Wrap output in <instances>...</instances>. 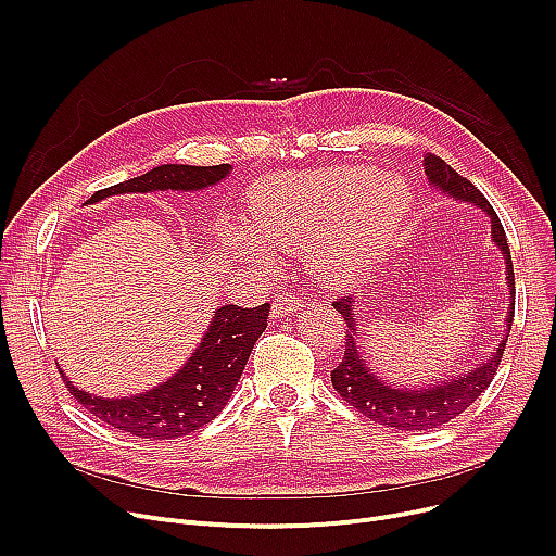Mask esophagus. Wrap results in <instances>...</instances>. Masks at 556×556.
<instances>
[{
    "label": "esophagus",
    "mask_w": 556,
    "mask_h": 556,
    "mask_svg": "<svg viewBox=\"0 0 556 556\" xmlns=\"http://www.w3.org/2000/svg\"><path fill=\"white\" fill-rule=\"evenodd\" d=\"M304 304H306L304 298H300V295H295V293H281V295L277 298V302L273 304V315L279 317V315L295 313V311H300Z\"/></svg>",
    "instance_id": "1"
}]
</instances>
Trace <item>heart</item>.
I'll return each mask as SVG.
<instances>
[{"label":"heart","mask_w":556,"mask_h":556,"mask_svg":"<svg viewBox=\"0 0 556 556\" xmlns=\"http://www.w3.org/2000/svg\"><path fill=\"white\" fill-rule=\"evenodd\" d=\"M413 212V191L396 175L367 166H333L313 173L277 175L252 200V227L239 241L266 256L258 239L281 250L308 249L317 277L344 283L363 277L396 241Z\"/></svg>","instance_id":"heart-1"}]
</instances>
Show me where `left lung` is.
<instances>
[{
  "instance_id": "8db88e82",
  "label": "left lung",
  "mask_w": 556,
  "mask_h": 556,
  "mask_svg": "<svg viewBox=\"0 0 556 556\" xmlns=\"http://www.w3.org/2000/svg\"><path fill=\"white\" fill-rule=\"evenodd\" d=\"M426 175L432 187L440 191L466 200L476 202L482 212L491 218V239L501 248L505 263H507V283H509V311H507V331H511L514 323V302H516V286H514V266L511 254L507 245V237L498 214L493 212L489 200L480 193L471 180L462 178L457 170H453L442 157L426 155L424 160ZM354 298H340L333 302V308L344 317V356L340 365L331 371V383L336 392L356 410L371 421L396 428V430H430L442 424H448L457 415H462L489 386L493 374L498 371L501 358L505 354V344L509 333L503 336L501 344L495 346L493 356L482 363L480 367L466 371L462 376L448 378L442 381V386L432 388H417V390H403L399 386H390L381 378L374 376V369H369L361 356V346L356 344V313H354Z\"/></svg>"
}]
</instances>
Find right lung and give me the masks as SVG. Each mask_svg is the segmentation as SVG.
<instances>
[{
    "mask_svg": "<svg viewBox=\"0 0 556 556\" xmlns=\"http://www.w3.org/2000/svg\"><path fill=\"white\" fill-rule=\"evenodd\" d=\"M231 170L229 164L187 166L162 164L139 178L119 182L97 191L87 202H99L116 193H149V191H198L220 182ZM270 304L243 308L227 304L214 311L212 327L202 336L187 365L170 376L166 383L124 399L92 396L72 386L63 374L70 394L87 413L103 424L119 428L146 442L175 440L216 419L229 401L233 388L245 369L252 346L268 327Z\"/></svg>",
    "mask_w": 556,
    "mask_h": 556,
    "instance_id": "right-lung-1",
    "label": "right lung"
}]
</instances>
